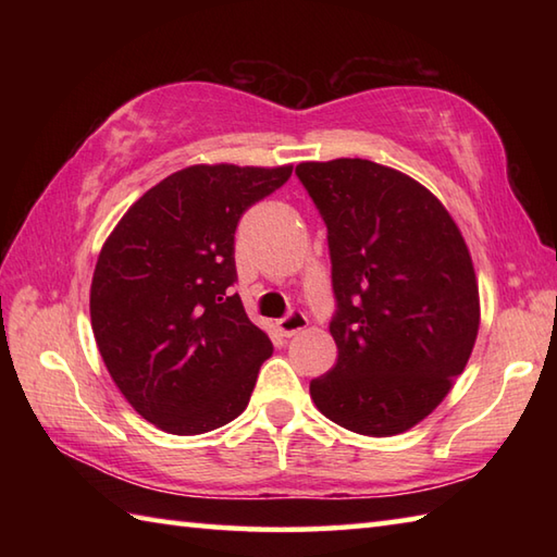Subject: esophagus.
Here are the masks:
<instances>
[{
	"instance_id": "1",
	"label": "esophagus",
	"mask_w": 557,
	"mask_h": 557,
	"mask_svg": "<svg viewBox=\"0 0 557 557\" xmlns=\"http://www.w3.org/2000/svg\"><path fill=\"white\" fill-rule=\"evenodd\" d=\"M306 325H309V318H306L301 311H292L287 318H280L277 321L280 335H285V337L301 333V330H306Z\"/></svg>"
}]
</instances>
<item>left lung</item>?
<instances>
[{
    "instance_id": "obj_1",
    "label": "left lung",
    "mask_w": 557,
    "mask_h": 557,
    "mask_svg": "<svg viewBox=\"0 0 557 557\" xmlns=\"http://www.w3.org/2000/svg\"><path fill=\"white\" fill-rule=\"evenodd\" d=\"M327 224L337 363L311 381L318 411L359 435L413 429L474 349L479 280L457 222L409 174L361 158L301 162Z\"/></svg>"
}]
</instances>
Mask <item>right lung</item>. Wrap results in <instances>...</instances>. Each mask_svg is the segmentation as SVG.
I'll return each instance as SVG.
<instances>
[{"mask_svg":"<svg viewBox=\"0 0 557 557\" xmlns=\"http://www.w3.org/2000/svg\"><path fill=\"white\" fill-rule=\"evenodd\" d=\"M289 176L292 164H191L148 188L102 244L92 335L114 385L160 431H215L251 399L272 345L230 294L234 232Z\"/></svg>","mask_w":557,"mask_h":557,"instance_id":"add662e5","label":"right lung"}]
</instances>
